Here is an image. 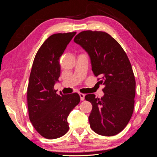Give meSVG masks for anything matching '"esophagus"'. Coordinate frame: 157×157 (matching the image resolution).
Instances as JSON below:
<instances>
[{
  "mask_svg": "<svg viewBox=\"0 0 157 157\" xmlns=\"http://www.w3.org/2000/svg\"><path fill=\"white\" fill-rule=\"evenodd\" d=\"M79 96H80V100L81 101H83L84 99V97H85V95L83 94H79Z\"/></svg>",
  "mask_w": 157,
  "mask_h": 157,
  "instance_id": "obj_1",
  "label": "esophagus"
}]
</instances>
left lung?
Returning <instances> with one entry per match:
<instances>
[{
	"label": "left lung",
	"instance_id": "obj_1",
	"mask_svg": "<svg viewBox=\"0 0 157 157\" xmlns=\"http://www.w3.org/2000/svg\"><path fill=\"white\" fill-rule=\"evenodd\" d=\"M74 42L87 52L94 75L101 77L98 82L105 86L101 98L94 94L85 96L92 105L90 127L99 135H117L134 111L136 80L129 59L119 43L105 32L84 31Z\"/></svg>",
	"mask_w": 157,
	"mask_h": 157
}]
</instances>
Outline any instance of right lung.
<instances>
[{
    "label": "right lung",
    "instance_id": "obj_1",
    "mask_svg": "<svg viewBox=\"0 0 157 157\" xmlns=\"http://www.w3.org/2000/svg\"><path fill=\"white\" fill-rule=\"evenodd\" d=\"M76 32L57 33L49 36L35 57L27 88L29 120L35 129L46 139H56L69 130L67 117L80 102L77 93L56 94L59 82V59Z\"/></svg>",
    "mask_w": 157,
    "mask_h": 157
}]
</instances>
